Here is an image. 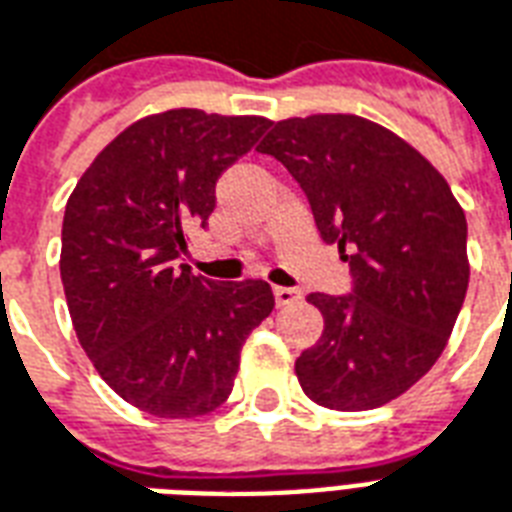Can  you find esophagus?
Here are the masks:
<instances>
[{
	"instance_id": "obj_1",
	"label": "esophagus",
	"mask_w": 512,
	"mask_h": 512,
	"mask_svg": "<svg viewBox=\"0 0 512 512\" xmlns=\"http://www.w3.org/2000/svg\"><path fill=\"white\" fill-rule=\"evenodd\" d=\"M274 298L276 306H290L301 298V290H295V287H274Z\"/></svg>"
}]
</instances>
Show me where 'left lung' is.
<instances>
[{"mask_svg":"<svg viewBox=\"0 0 512 512\" xmlns=\"http://www.w3.org/2000/svg\"><path fill=\"white\" fill-rule=\"evenodd\" d=\"M304 189L325 244L350 249L352 290L312 293L320 342L295 374L320 407H382L429 372L469 285L467 219L410 143L350 113L276 121L260 143Z\"/></svg>","mask_w":512,"mask_h":512,"instance_id":"1","label":"left lung"}]
</instances>
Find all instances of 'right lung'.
I'll list each match as a JSON object with an SVG mask.
<instances>
[{"label":"right lung","instance_id":"1","mask_svg":"<svg viewBox=\"0 0 512 512\" xmlns=\"http://www.w3.org/2000/svg\"><path fill=\"white\" fill-rule=\"evenodd\" d=\"M271 121L179 108L135 121L67 200L62 285L78 342L121 399L157 418L208 415L233 391L246 336L274 309L263 279L184 263L219 176Z\"/></svg>","mask_w":512,"mask_h":512}]
</instances>
